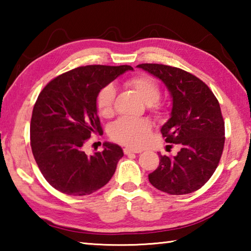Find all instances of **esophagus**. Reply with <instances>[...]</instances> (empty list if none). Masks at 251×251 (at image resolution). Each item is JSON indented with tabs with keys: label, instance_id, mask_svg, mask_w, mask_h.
<instances>
[{
	"label": "esophagus",
	"instance_id": "1",
	"mask_svg": "<svg viewBox=\"0 0 251 251\" xmlns=\"http://www.w3.org/2000/svg\"><path fill=\"white\" fill-rule=\"evenodd\" d=\"M139 152H142V151H136V150H133V148H128V147H125V148H124V154H125V155H129V154H139Z\"/></svg>",
	"mask_w": 251,
	"mask_h": 251
}]
</instances>
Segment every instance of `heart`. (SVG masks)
I'll list each match as a JSON object with an SVG mask.
<instances>
[{
  "label": "heart",
  "instance_id": "1",
  "mask_svg": "<svg viewBox=\"0 0 251 251\" xmlns=\"http://www.w3.org/2000/svg\"><path fill=\"white\" fill-rule=\"evenodd\" d=\"M126 85L145 101L151 113L155 115L160 113V87L154 78L148 75H136L127 79ZM115 96L116 90L113 84L106 85L97 93L95 105L100 116L108 118L113 115ZM151 130V123L146 120L121 118L110 127L109 136L114 142L122 145L138 148L146 143Z\"/></svg>",
  "mask_w": 251,
  "mask_h": 251
}]
</instances>
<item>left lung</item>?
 Returning <instances> with one entry per match:
<instances>
[{
    "mask_svg": "<svg viewBox=\"0 0 251 251\" xmlns=\"http://www.w3.org/2000/svg\"><path fill=\"white\" fill-rule=\"evenodd\" d=\"M137 67L163 80L171 92L172 117L160 133L166 143L180 147L174 157L158 154V167L148 179L171 195L196 192L209 180L223 155L225 122L218 100L201 79L178 67L151 63Z\"/></svg>",
    "mask_w": 251,
    "mask_h": 251,
    "instance_id": "obj_1",
    "label": "left lung"
}]
</instances>
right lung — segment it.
<instances>
[{
    "mask_svg": "<svg viewBox=\"0 0 251 251\" xmlns=\"http://www.w3.org/2000/svg\"><path fill=\"white\" fill-rule=\"evenodd\" d=\"M129 65H86L56 76L42 90L33 107L31 147L42 175L63 194L85 196L105 186L124 152L115 144L87 156L92 134L103 133L95 105L101 88Z\"/></svg>",
    "mask_w": 251,
    "mask_h": 251,
    "instance_id": "obj_1",
    "label": "right lung"
}]
</instances>
